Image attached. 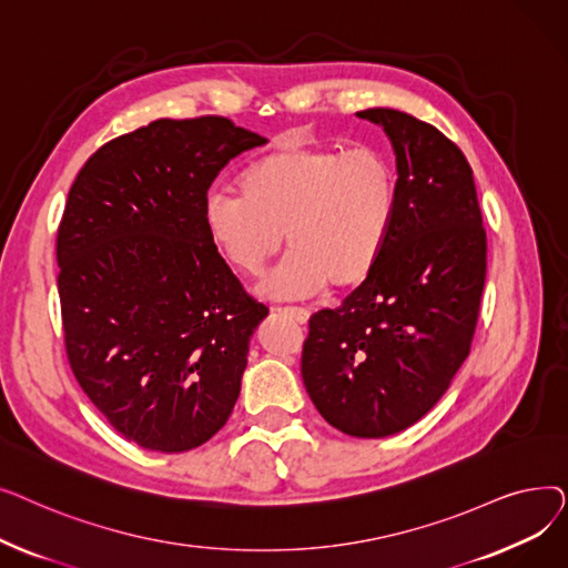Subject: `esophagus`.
<instances>
[{
    "mask_svg": "<svg viewBox=\"0 0 568 568\" xmlns=\"http://www.w3.org/2000/svg\"><path fill=\"white\" fill-rule=\"evenodd\" d=\"M278 315H287L290 320H294V322H300V324H306L308 322V317H311V313L306 311V308H296V306H290V308H274Z\"/></svg>",
    "mask_w": 568,
    "mask_h": 568,
    "instance_id": "obj_1",
    "label": "esophagus"
}]
</instances>
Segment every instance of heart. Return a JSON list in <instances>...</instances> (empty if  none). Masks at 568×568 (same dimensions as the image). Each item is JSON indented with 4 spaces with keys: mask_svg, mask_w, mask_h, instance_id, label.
Returning <instances> with one entry per match:
<instances>
[{
    "mask_svg": "<svg viewBox=\"0 0 568 568\" xmlns=\"http://www.w3.org/2000/svg\"><path fill=\"white\" fill-rule=\"evenodd\" d=\"M400 212V176L375 146L347 149L285 140L253 161L239 191H212L202 225L219 253L244 276H257L283 246L287 255L260 292L268 300H308L334 283L362 285L389 244Z\"/></svg>",
    "mask_w": 568,
    "mask_h": 568,
    "instance_id": "b5f03b06",
    "label": "heart"
}]
</instances>
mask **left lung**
I'll return each instance as SVG.
<instances>
[{
	"instance_id": "8db88e82",
	"label": "left lung",
	"mask_w": 568,
	"mask_h": 568,
	"mask_svg": "<svg viewBox=\"0 0 568 568\" xmlns=\"http://www.w3.org/2000/svg\"><path fill=\"white\" fill-rule=\"evenodd\" d=\"M382 126L400 176V212L373 274L311 317L304 386L345 435H396L428 414L469 354L486 283V230L460 149L392 108Z\"/></svg>"
}]
</instances>
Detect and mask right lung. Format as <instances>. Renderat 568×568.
<instances>
[{"label": "right lung", "mask_w": 568, "mask_h": 568, "mask_svg": "<svg viewBox=\"0 0 568 568\" xmlns=\"http://www.w3.org/2000/svg\"><path fill=\"white\" fill-rule=\"evenodd\" d=\"M266 140L225 116L156 119L84 163L57 232L73 375L142 449L212 439L242 392L253 302L202 225L219 172Z\"/></svg>", "instance_id": "obj_1"}]
</instances>
